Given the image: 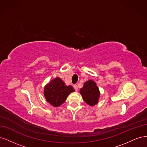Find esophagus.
<instances>
[{
	"label": "esophagus",
	"mask_w": 147,
	"mask_h": 147,
	"mask_svg": "<svg viewBox=\"0 0 147 147\" xmlns=\"http://www.w3.org/2000/svg\"><path fill=\"white\" fill-rule=\"evenodd\" d=\"M74 88L75 90V91H78V86L77 85V84H74Z\"/></svg>",
	"instance_id": "1"
}]
</instances>
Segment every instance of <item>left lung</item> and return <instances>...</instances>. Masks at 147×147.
<instances>
[{
	"label": "left lung",
	"instance_id": "8db88e82",
	"mask_svg": "<svg viewBox=\"0 0 147 147\" xmlns=\"http://www.w3.org/2000/svg\"><path fill=\"white\" fill-rule=\"evenodd\" d=\"M80 92L84 101L90 106L95 105L98 102L100 92L96 82L93 80H88L83 84Z\"/></svg>",
	"mask_w": 147,
	"mask_h": 147
}]
</instances>
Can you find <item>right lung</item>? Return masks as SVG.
<instances>
[{"mask_svg": "<svg viewBox=\"0 0 147 147\" xmlns=\"http://www.w3.org/2000/svg\"><path fill=\"white\" fill-rule=\"evenodd\" d=\"M75 91L72 86H66L59 77H56L44 87V96L53 107H59L65 101L71 92Z\"/></svg>", "mask_w": 147, "mask_h": 147, "instance_id": "add662e5", "label": "right lung"}]
</instances>
